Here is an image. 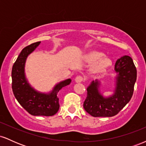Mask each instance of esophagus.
<instances>
[{
    "instance_id": "1",
    "label": "esophagus",
    "mask_w": 146,
    "mask_h": 146,
    "mask_svg": "<svg viewBox=\"0 0 146 146\" xmlns=\"http://www.w3.org/2000/svg\"><path fill=\"white\" fill-rule=\"evenodd\" d=\"M75 82L78 83H80V82H82L84 81V78L82 76H81V75H78V76L75 78Z\"/></svg>"
}]
</instances>
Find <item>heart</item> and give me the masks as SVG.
Wrapping results in <instances>:
<instances>
[{
	"label": "heart",
	"instance_id": "b5f03b06",
	"mask_svg": "<svg viewBox=\"0 0 146 146\" xmlns=\"http://www.w3.org/2000/svg\"><path fill=\"white\" fill-rule=\"evenodd\" d=\"M87 62L93 63L92 70L95 73H102L106 71L112 65V61L109 58L104 56V53L98 51H91L85 56Z\"/></svg>",
	"mask_w": 146,
	"mask_h": 146
}]
</instances>
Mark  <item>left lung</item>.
Returning <instances> with one entry per match:
<instances>
[{
    "label": "left lung",
    "instance_id": "1",
    "mask_svg": "<svg viewBox=\"0 0 146 146\" xmlns=\"http://www.w3.org/2000/svg\"><path fill=\"white\" fill-rule=\"evenodd\" d=\"M115 71L117 73L116 88L114 94L104 98L98 90V81H93L87 88L84 108L91 116L113 117L119 113L130 102L137 80V68L130 56H124L117 60Z\"/></svg>",
    "mask_w": 146,
    "mask_h": 146
}]
</instances>
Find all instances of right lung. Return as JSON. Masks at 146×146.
<instances>
[{"mask_svg":"<svg viewBox=\"0 0 146 146\" xmlns=\"http://www.w3.org/2000/svg\"><path fill=\"white\" fill-rule=\"evenodd\" d=\"M40 42H36L22 50L12 67V90L18 103L23 108L34 116H52L60 108L57 93L63 87L71 83V79L61 82L49 94L38 93L28 84L25 75V64L28 55L35 50Z\"/></svg>","mask_w":146,"mask_h":146,"instance_id":"1","label":"right lung"}]
</instances>
